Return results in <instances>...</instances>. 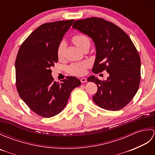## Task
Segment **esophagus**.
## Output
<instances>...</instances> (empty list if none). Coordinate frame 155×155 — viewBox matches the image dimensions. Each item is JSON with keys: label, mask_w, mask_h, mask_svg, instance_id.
<instances>
[{"label": "esophagus", "mask_w": 155, "mask_h": 155, "mask_svg": "<svg viewBox=\"0 0 155 155\" xmlns=\"http://www.w3.org/2000/svg\"><path fill=\"white\" fill-rule=\"evenodd\" d=\"M81 81L82 83H86V82L87 81V80L86 78H81Z\"/></svg>", "instance_id": "esophagus-1"}]
</instances>
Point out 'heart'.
Here are the masks:
<instances>
[{"label":"heart","instance_id":"b5f03b06","mask_svg":"<svg viewBox=\"0 0 155 155\" xmlns=\"http://www.w3.org/2000/svg\"><path fill=\"white\" fill-rule=\"evenodd\" d=\"M72 41H73L74 43L81 49L86 44L90 43L89 39H88L87 36L82 34H78L74 36V37H72ZM64 50L65 44L64 42H61V43L58 45V47L57 49V56L59 58L63 57ZM88 66H89V63H88V62H77V63L71 64L70 67H68V71L70 72L71 74L74 75H83L86 73L87 69L88 67Z\"/></svg>","mask_w":155,"mask_h":155}]
</instances>
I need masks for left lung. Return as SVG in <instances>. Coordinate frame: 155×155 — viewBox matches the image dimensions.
I'll use <instances>...</instances> for the list:
<instances>
[{"label":"left lung","mask_w":155,"mask_h":155,"mask_svg":"<svg viewBox=\"0 0 155 155\" xmlns=\"http://www.w3.org/2000/svg\"><path fill=\"white\" fill-rule=\"evenodd\" d=\"M72 28L94 42V73L106 70L109 74L103 81L94 75L88 78L98 87L93 101L108 110L123 108L136 94L140 81V58L132 41L120 28L101 18L78 20Z\"/></svg>","instance_id":"8db88e82"}]
</instances>
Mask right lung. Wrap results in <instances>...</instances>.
<instances>
[{
  "instance_id": "obj_1",
  "label": "right lung",
  "mask_w": 155,
  "mask_h": 155,
  "mask_svg": "<svg viewBox=\"0 0 155 155\" xmlns=\"http://www.w3.org/2000/svg\"><path fill=\"white\" fill-rule=\"evenodd\" d=\"M74 20L41 25L20 47L15 61L16 85L20 97L36 114L45 118L58 114L67 105L77 78L53 81L51 67L58 62L57 49Z\"/></svg>"
}]
</instances>
